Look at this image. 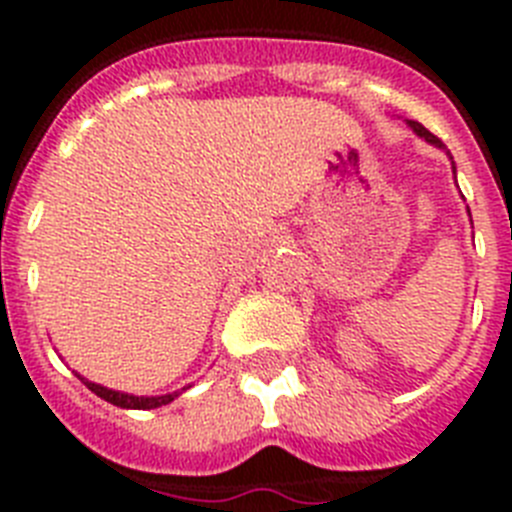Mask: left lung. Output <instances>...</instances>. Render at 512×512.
I'll list each match as a JSON object with an SVG mask.
<instances>
[{
  "mask_svg": "<svg viewBox=\"0 0 512 512\" xmlns=\"http://www.w3.org/2000/svg\"><path fill=\"white\" fill-rule=\"evenodd\" d=\"M408 125H410V128L415 130V133L420 135V138H425V140H428V143H431V146H436V148H443V143H441V140H438L436 135L431 133V130H425L423 125H420V122H415V120H408ZM454 174H456V169H454Z\"/></svg>",
  "mask_w": 512,
  "mask_h": 512,
  "instance_id": "obj_1",
  "label": "left lung"
}]
</instances>
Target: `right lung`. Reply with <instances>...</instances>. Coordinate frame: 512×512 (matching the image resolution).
<instances>
[{
  "mask_svg": "<svg viewBox=\"0 0 512 512\" xmlns=\"http://www.w3.org/2000/svg\"><path fill=\"white\" fill-rule=\"evenodd\" d=\"M81 382L87 384L89 390L94 392L97 397H102V400L112 402V405H117V408H128V410H151V408H161V405H169L174 397H179V392H171V395H158V397H135V395H125V392H115V390H107V387H102V384H94V382H87L84 377H79ZM187 390V387H184Z\"/></svg>",
  "mask_w": 512,
  "mask_h": 512,
  "instance_id": "1",
  "label": "right lung"
}]
</instances>
